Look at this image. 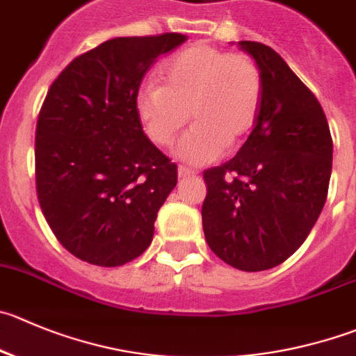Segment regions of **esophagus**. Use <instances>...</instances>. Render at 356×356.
I'll use <instances>...</instances> for the list:
<instances>
[{
    "label": "esophagus",
    "instance_id": "1",
    "mask_svg": "<svg viewBox=\"0 0 356 356\" xmlns=\"http://www.w3.org/2000/svg\"><path fill=\"white\" fill-rule=\"evenodd\" d=\"M178 176H180V180H187V178H194V176H197V171L187 168V165H180V168H178Z\"/></svg>",
    "mask_w": 356,
    "mask_h": 356
}]
</instances>
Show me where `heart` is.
<instances>
[{"instance_id":"heart-1","label":"heart","mask_w":356,"mask_h":356,"mask_svg":"<svg viewBox=\"0 0 356 356\" xmlns=\"http://www.w3.org/2000/svg\"><path fill=\"white\" fill-rule=\"evenodd\" d=\"M159 83L138 90L136 111L147 136L169 147L187 124L176 154L206 164L238 145L253 129L264 99V76L255 59L209 43H194L159 67Z\"/></svg>"}]
</instances>
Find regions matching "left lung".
Returning <instances> with one entry per match:
<instances>
[{
	"label": "left lung",
	"mask_w": 356,
	"mask_h": 356,
	"mask_svg": "<svg viewBox=\"0 0 356 356\" xmlns=\"http://www.w3.org/2000/svg\"><path fill=\"white\" fill-rule=\"evenodd\" d=\"M239 45L262 71V108L236 157L202 175L201 213L213 253L257 273L285 262L309 236L327 201L332 136L321 104L280 54Z\"/></svg>",
	"instance_id": "1"
}]
</instances>
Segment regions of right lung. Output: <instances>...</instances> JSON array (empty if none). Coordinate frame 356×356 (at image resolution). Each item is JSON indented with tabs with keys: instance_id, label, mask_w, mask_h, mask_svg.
<instances>
[{
	"instance_id": "add662e5",
	"label": "right lung",
	"mask_w": 356,
	"mask_h": 356,
	"mask_svg": "<svg viewBox=\"0 0 356 356\" xmlns=\"http://www.w3.org/2000/svg\"><path fill=\"white\" fill-rule=\"evenodd\" d=\"M185 35L113 38L74 57L36 122V195L57 241L76 259L117 267L154 238L178 168L143 133L141 79Z\"/></svg>"
}]
</instances>
